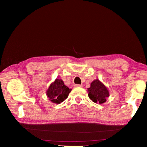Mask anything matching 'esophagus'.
<instances>
[{
    "mask_svg": "<svg viewBox=\"0 0 147 147\" xmlns=\"http://www.w3.org/2000/svg\"><path fill=\"white\" fill-rule=\"evenodd\" d=\"M75 87H77V88H81L82 87V85H81V84H75Z\"/></svg>",
    "mask_w": 147,
    "mask_h": 147,
    "instance_id": "34e87169",
    "label": "esophagus"
}]
</instances>
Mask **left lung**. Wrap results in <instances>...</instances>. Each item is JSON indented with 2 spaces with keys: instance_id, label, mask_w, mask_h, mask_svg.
<instances>
[{
  "instance_id": "1",
  "label": "left lung",
  "mask_w": 147,
  "mask_h": 147,
  "mask_svg": "<svg viewBox=\"0 0 147 147\" xmlns=\"http://www.w3.org/2000/svg\"><path fill=\"white\" fill-rule=\"evenodd\" d=\"M88 92L89 98L94 103L99 104L105 103L110 96L108 88L98 79L91 82L90 87L88 88Z\"/></svg>"
}]
</instances>
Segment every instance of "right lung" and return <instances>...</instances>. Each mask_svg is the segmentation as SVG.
Here are the masks:
<instances>
[{
	"label": "right lung",
	"instance_id": "obj_1",
	"mask_svg": "<svg viewBox=\"0 0 147 147\" xmlns=\"http://www.w3.org/2000/svg\"><path fill=\"white\" fill-rule=\"evenodd\" d=\"M71 91L61 79L56 78L50 84L46 93L49 100L53 103L59 104L67 98Z\"/></svg>",
	"mask_w": 147,
	"mask_h": 147
}]
</instances>
